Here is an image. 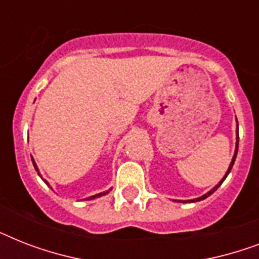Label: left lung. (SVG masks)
Instances as JSON below:
<instances>
[{"label":"left lung","instance_id":"8db88e82","mask_svg":"<svg viewBox=\"0 0 259 259\" xmlns=\"http://www.w3.org/2000/svg\"><path fill=\"white\" fill-rule=\"evenodd\" d=\"M238 145H239V136H238V130H237V149H235V153H234L233 161H231V164H230V166H229V170H227V172H226L225 177H223V179H222V180H221V183H219V184H218V185H215V187H213V188L211 189V191H209V192H207V193H205V195H203V196H201V197H197V199H193V200H188V201H199V200H203V199H205V197H208L209 195H212V193L215 192V191H217V189L219 188V187H221V184H222V183H223V181H225V179H226V177H227V175H229V173H230V170H231V168H233V165H234V161H235V158H237V153H238Z\"/></svg>","mask_w":259,"mask_h":259}]
</instances>
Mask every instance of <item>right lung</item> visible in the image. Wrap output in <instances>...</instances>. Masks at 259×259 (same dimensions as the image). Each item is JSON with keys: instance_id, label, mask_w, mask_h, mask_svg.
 Returning a JSON list of instances; mask_svg holds the SVG:
<instances>
[{"instance_id": "1", "label": "right lung", "mask_w": 259, "mask_h": 259, "mask_svg": "<svg viewBox=\"0 0 259 259\" xmlns=\"http://www.w3.org/2000/svg\"><path fill=\"white\" fill-rule=\"evenodd\" d=\"M32 162H33V166H34V169H36V170H38V169H37V165H36V162H34V160H33V158H32ZM38 175H40V173H38ZM40 177H41V176H40ZM44 181H46V180H44ZM46 183H47V181H46ZM106 193H107V192H102V193H98V195H95V196H90L89 199H95V197H98V196H102V195H106Z\"/></svg>"}]
</instances>
